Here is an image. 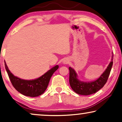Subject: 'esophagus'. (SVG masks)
<instances>
[{"mask_svg":"<svg viewBox=\"0 0 122 122\" xmlns=\"http://www.w3.org/2000/svg\"><path fill=\"white\" fill-rule=\"evenodd\" d=\"M63 63H65V64H67V63H68V61L67 60H64L63 61Z\"/></svg>","mask_w":122,"mask_h":122,"instance_id":"obj_1","label":"esophagus"}]
</instances>
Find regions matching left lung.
<instances>
[{
    "label": "left lung",
    "mask_w": 122,
    "mask_h": 122,
    "mask_svg": "<svg viewBox=\"0 0 122 122\" xmlns=\"http://www.w3.org/2000/svg\"><path fill=\"white\" fill-rule=\"evenodd\" d=\"M113 54L112 53V60L110 64L102 74L96 81L90 82L81 81L78 79L77 74L73 69L69 67L70 70V84L72 90L79 95H89L95 93L100 90L106 84L110 75L113 65Z\"/></svg>",
    "instance_id": "8db88e82"
}]
</instances>
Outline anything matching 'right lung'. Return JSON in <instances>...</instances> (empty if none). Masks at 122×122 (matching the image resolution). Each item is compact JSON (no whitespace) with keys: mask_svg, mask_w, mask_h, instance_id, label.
<instances>
[{"mask_svg":"<svg viewBox=\"0 0 122 122\" xmlns=\"http://www.w3.org/2000/svg\"><path fill=\"white\" fill-rule=\"evenodd\" d=\"M5 67L12 85L20 93L30 97H37L43 94L46 89L50 79L59 66L52 67L38 78L33 80H25L15 76L9 70L5 62Z\"/></svg>","mask_w":122,"mask_h":122,"instance_id":"add662e5","label":"right lung"}]
</instances>
